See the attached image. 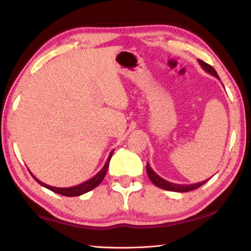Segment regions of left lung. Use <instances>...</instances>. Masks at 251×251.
<instances>
[{"label":"left lung","instance_id":"left-lung-1","mask_svg":"<svg viewBox=\"0 0 251 251\" xmlns=\"http://www.w3.org/2000/svg\"><path fill=\"white\" fill-rule=\"evenodd\" d=\"M198 63H199V65L202 67L203 71H206L207 73H209L210 75L215 76V77H217L218 79H220L218 74H217V72L214 70V67L210 66L209 64H207V63H205V62H202L201 59H198ZM146 171H147V175H148V177H150V179L151 180L152 184H154L157 187H159V188H161V189L169 190V192H177V193L190 192V190L197 189L198 187L202 186L208 180V179H206L203 181L197 182V184H190V185L174 184V182L168 181L166 179H164V178H161L159 175H157V174L154 171H152L151 167L150 166V164H148V163L146 165Z\"/></svg>","mask_w":251,"mask_h":251}]
</instances>
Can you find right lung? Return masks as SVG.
<instances>
[{"label": "right lung", "instance_id": "obj_1", "mask_svg": "<svg viewBox=\"0 0 251 251\" xmlns=\"http://www.w3.org/2000/svg\"><path fill=\"white\" fill-rule=\"evenodd\" d=\"M113 152H114V151H110V154L108 156L107 160H106V163H105V165L103 166V168H101L100 171L97 173L94 177H92L91 179H88L86 181L82 182V184L76 185V186H72V187H53V186L46 185V184H44V182H42L40 179H37V178L34 176L31 172H29V171L28 172L31 173V175L33 176L34 179H35L37 182H39L40 185H42L43 187H45V188H48L50 190H52V192H54V193L62 195V196H67V197L80 196V195L86 194L88 192H91V190H93L94 188H96V187L100 184L101 180L104 179V177L106 175V172H107V169H108V165H109L110 158H112Z\"/></svg>", "mask_w": 251, "mask_h": 251}]
</instances>
